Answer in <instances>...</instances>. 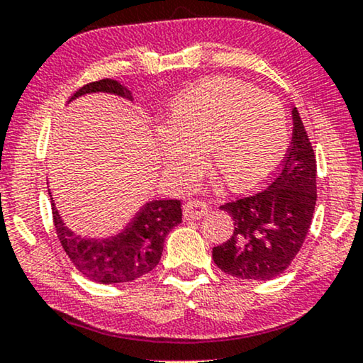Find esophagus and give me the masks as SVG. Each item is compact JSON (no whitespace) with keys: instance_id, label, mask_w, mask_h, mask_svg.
Returning <instances> with one entry per match:
<instances>
[{"instance_id":"obj_1","label":"esophagus","mask_w":363,"mask_h":363,"mask_svg":"<svg viewBox=\"0 0 363 363\" xmlns=\"http://www.w3.org/2000/svg\"><path fill=\"white\" fill-rule=\"evenodd\" d=\"M206 211H208V205L201 200H190L183 205V216L186 220H200L206 215Z\"/></svg>"}]
</instances>
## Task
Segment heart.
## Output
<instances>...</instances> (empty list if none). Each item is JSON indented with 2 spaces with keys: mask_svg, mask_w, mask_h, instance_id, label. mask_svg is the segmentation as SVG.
Masks as SVG:
<instances>
[{
  "mask_svg": "<svg viewBox=\"0 0 363 363\" xmlns=\"http://www.w3.org/2000/svg\"><path fill=\"white\" fill-rule=\"evenodd\" d=\"M289 118L275 96L235 78H210L173 101L172 130L160 131L164 173L178 188L190 186L208 153L211 172L232 190L267 180L289 150Z\"/></svg>",
  "mask_w": 363,
  "mask_h": 363,
  "instance_id": "heart-1",
  "label": "heart"
}]
</instances>
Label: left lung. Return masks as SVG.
Here are the masks:
<instances>
[{
  "instance_id": "1",
  "label": "left lung",
  "mask_w": 363,
  "mask_h": 363,
  "mask_svg": "<svg viewBox=\"0 0 363 363\" xmlns=\"http://www.w3.org/2000/svg\"><path fill=\"white\" fill-rule=\"evenodd\" d=\"M281 170L265 190L220 206L233 233L211 252L225 274L242 280H272L289 268L312 225L317 203V162L298 110Z\"/></svg>"
}]
</instances>
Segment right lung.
<instances>
[{
	"mask_svg": "<svg viewBox=\"0 0 363 363\" xmlns=\"http://www.w3.org/2000/svg\"><path fill=\"white\" fill-rule=\"evenodd\" d=\"M88 93H111L133 100L131 91L116 79H98L78 89L74 98ZM53 223L61 247L77 270L98 284H125L147 275L162 258L167 235L182 223L180 200H153L141 206L120 233L108 238H84L65 225L50 193Z\"/></svg>",
	"mask_w": 363,
	"mask_h": 363,
	"instance_id": "right-lung-1",
	"label": "right lung"
}]
</instances>
